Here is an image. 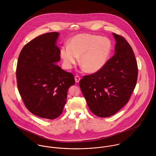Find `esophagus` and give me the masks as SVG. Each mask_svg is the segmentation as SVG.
I'll return each instance as SVG.
<instances>
[{"label": "esophagus", "mask_w": 156, "mask_h": 156, "mask_svg": "<svg viewBox=\"0 0 156 156\" xmlns=\"http://www.w3.org/2000/svg\"><path fill=\"white\" fill-rule=\"evenodd\" d=\"M80 79H81V78H80V77H79V76H75V81H76V83H79V81L80 80Z\"/></svg>", "instance_id": "34e87169"}]
</instances>
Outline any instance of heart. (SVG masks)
<instances>
[{
    "label": "heart",
    "mask_w": 156,
    "mask_h": 156,
    "mask_svg": "<svg viewBox=\"0 0 156 156\" xmlns=\"http://www.w3.org/2000/svg\"><path fill=\"white\" fill-rule=\"evenodd\" d=\"M111 42L99 35L82 34L74 36L69 45L61 49L64 66L71 68L80 58V64L88 73H94L104 67L111 53Z\"/></svg>",
    "instance_id": "1"
}]
</instances>
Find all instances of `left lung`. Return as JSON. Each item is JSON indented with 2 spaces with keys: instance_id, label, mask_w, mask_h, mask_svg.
Listing matches in <instances>:
<instances>
[{
  "instance_id": "1",
  "label": "left lung",
  "mask_w": 156,
  "mask_h": 156,
  "mask_svg": "<svg viewBox=\"0 0 156 156\" xmlns=\"http://www.w3.org/2000/svg\"><path fill=\"white\" fill-rule=\"evenodd\" d=\"M115 54L100 71L84 76L79 82L90 111L101 118L113 115L129 101L137 79V65L126 39L113 33Z\"/></svg>"
}]
</instances>
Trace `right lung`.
Wrapping results in <instances>:
<instances>
[{"label":"right lung","instance_id":"right-lung-1","mask_svg":"<svg viewBox=\"0 0 156 156\" xmlns=\"http://www.w3.org/2000/svg\"><path fill=\"white\" fill-rule=\"evenodd\" d=\"M59 33L41 35L25 45L16 69L17 87L26 108L40 118L54 119L66 103L68 89L75 84L72 73L56 63L61 59L56 45Z\"/></svg>","mask_w":156,"mask_h":156}]
</instances>
